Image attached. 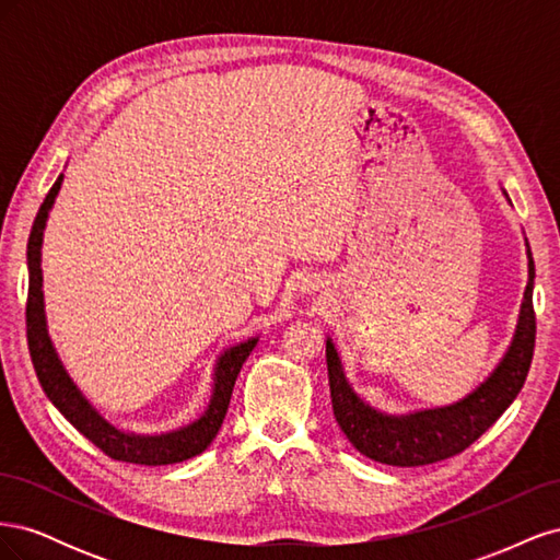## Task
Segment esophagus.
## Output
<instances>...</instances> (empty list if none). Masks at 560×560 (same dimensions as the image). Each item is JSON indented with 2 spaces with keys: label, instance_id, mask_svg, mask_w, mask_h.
I'll list each match as a JSON object with an SVG mask.
<instances>
[{
  "label": "esophagus",
  "instance_id": "34e87169",
  "mask_svg": "<svg viewBox=\"0 0 560 560\" xmlns=\"http://www.w3.org/2000/svg\"><path fill=\"white\" fill-rule=\"evenodd\" d=\"M317 287H319V278H311V280L303 282L301 290H308V292H313V290H317Z\"/></svg>",
  "mask_w": 560,
  "mask_h": 560
}]
</instances>
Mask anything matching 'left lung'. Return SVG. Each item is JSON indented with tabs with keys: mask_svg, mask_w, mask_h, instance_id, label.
<instances>
[{
	"mask_svg": "<svg viewBox=\"0 0 560 560\" xmlns=\"http://www.w3.org/2000/svg\"><path fill=\"white\" fill-rule=\"evenodd\" d=\"M502 194L506 196L504 189ZM525 254H528V284H525L510 348L504 350L502 360L483 383L448 406L399 416L374 409L352 389L338 350L327 336V374L334 418L348 442L362 455L393 467H418L446 460L477 442L510 409L528 376L535 350V261L528 241H525Z\"/></svg>",
	"mask_w": 560,
	"mask_h": 560,
	"instance_id": "obj_1",
	"label": "left lung"
}]
</instances>
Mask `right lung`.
I'll list each match as a JSON object with an SVG mask.
<instances>
[{
    "instance_id": "1",
    "label": "right lung",
    "mask_w": 560,
    "mask_h": 560,
    "mask_svg": "<svg viewBox=\"0 0 560 560\" xmlns=\"http://www.w3.org/2000/svg\"><path fill=\"white\" fill-rule=\"evenodd\" d=\"M60 175L56 184L50 186L42 208L37 212L35 224L30 231L27 241V346L30 358L35 364L37 378L42 389L46 393L48 401L70 420L83 436L93 442L100 451L107 453L114 460L132 463V465H173L189 460V457L206 451L212 439L222 428L229 401L233 395L235 378H238L245 360L254 346L259 343V336H252L243 343H235L226 348L217 358L214 374H212V395L210 401L194 422L171 432L161 434H138L126 432L116 428L103 413H100L91 399L81 393V387L65 369L60 354L54 346V338L48 334L46 322V306H44V276H42V243H44V229L50 208H54L56 196L62 186Z\"/></svg>"
}]
</instances>
